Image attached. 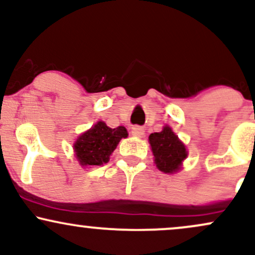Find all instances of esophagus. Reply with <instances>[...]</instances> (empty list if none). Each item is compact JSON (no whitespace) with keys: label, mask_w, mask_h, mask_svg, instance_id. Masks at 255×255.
Instances as JSON below:
<instances>
[{"label":"esophagus","mask_w":255,"mask_h":255,"mask_svg":"<svg viewBox=\"0 0 255 255\" xmlns=\"http://www.w3.org/2000/svg\"><path fill=\"white\" fill-rule=\"evenodd\" d=\"M145 130L142 127H139V126H134V127H131V134H133L134 136H142L144 135Z\"/></svg>","instance_id":"obj_1"}]
</instances>
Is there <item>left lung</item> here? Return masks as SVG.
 Returning a JSON list of instances; mask_svg holds the SVG:
<instances>
[{"mask_svg":"<svg viewBox=\"0 0 255 255\" xmlns=\"http://www.w3.org/2000/svg\"><path fill=\"white\" fill-rule=\"evenodd\" d=\"M148 140L157 168L163 172L177 171L187 157V151L171 128L165 126L159 133H152Z\"/></svg>","mask_w":255,"mask_h":255,"instance_id":"left-lung-1","label":"left lung"}]
</instances>
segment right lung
Instances as JSON below:
<instances>
[{
	"mask_svg": "<svg viewBox=\"0 0 255 255\" xmlns=\"http://www.w3.org/2000/svg\"><path fill=\"white\" fill-rule=\"evenodd\" d=\"M127 135V129L124 126L110 128L104 122L99 121L75 141V156L80 164L85 166L107 164L120 140Z\"/></svg>",
	"mask_w": 255,
	"mask_h": 255,
	"instance_id": "right-lung-1",
	"label": "right lung"
}]
</instances>
